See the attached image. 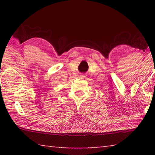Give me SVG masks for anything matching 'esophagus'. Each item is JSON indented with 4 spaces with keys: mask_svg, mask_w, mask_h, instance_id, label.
<instances>
[{
    "mask_svg": "<svg viewBox=\"0 0 155 155\" xmlns=\"http://www.w3.org/2000/svg\"><path fill=\"white\" fill-rule=\"evenodd\" d=\"M82 77H85V76H82Z\"/></svg>",
    "mask_w": 155,
    "mask_h": 155,
    "instance_id": "1",
    "label": "esophagus"
}]
</instances>
